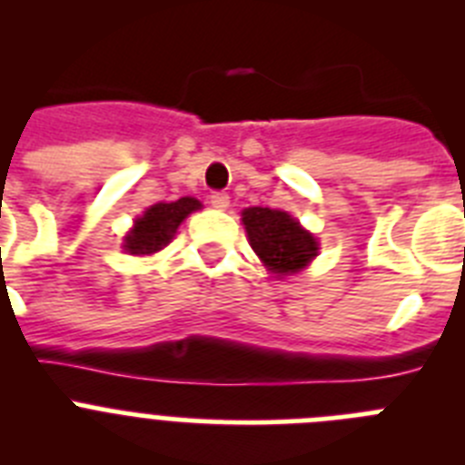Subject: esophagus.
I'll return each instance as SVG.
<instances>
[{
  "label": "esophagus",
  "mask_w": 465,
  "mask_h": 465,
  "mask_svg": "<svg viewBox=\"0 0 465 465\" xmlns=\"http://www.w3.org/2000/svg\"><path fill=\"white\" fill-rule=\"evenodd\" d=\"M209 204H212L213 209H219V212H223V209L230 207V197L225 195V193H213V195L209 197Z\"/></svg>",
  "instance_id": "1"
}]
</instances>
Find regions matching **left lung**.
Segmentation results:
<instances>
[{
	"label": "left lung",
	"instance_id": "1",
	"mask_svg": "<svg viewBox=\"0 0 465 465\" xmlns=\"http://www.w3.org/2000/svg\"><path fill=\"white\" fill-rule=\"evenodd\" d=\"M249 244L277 279L300 272L319 253V242L291 213L270 207L242 212Z\"/></svg>",
	"mask_w": 465,
	"mask_h": 465
}]
</instances>
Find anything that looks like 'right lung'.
<instances>
[{
	"instance_id": "obj_1",
	"label": "right lung",
	"mask_w": 465,
	"mask_h": 465,
	"mask_svg": "<svg viewBox=\"0 0 465 465\" xmlns=\"http://www.w3.org/2000/svg\"><path fill=\"white\" fill-rule=\"evenodd\" d=\"M200 200L195 197H182L176 203H158L151 204L146 212L134 221L133 230L125 235L123 249L130 256H151L165 249L174 240L176 228L183 223L188 213L200 209Z\"/></svg>"
}]
</instances>
